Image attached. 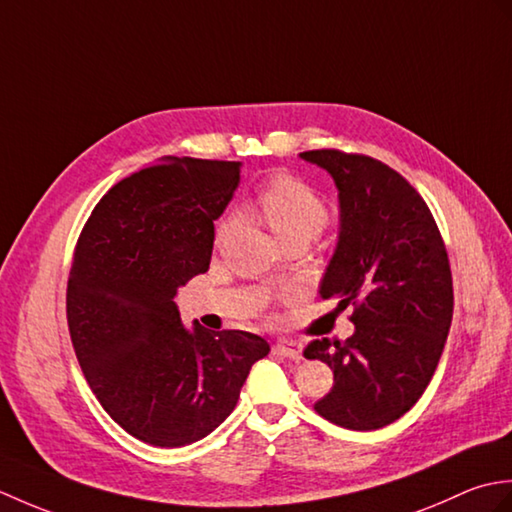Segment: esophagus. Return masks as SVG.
<instances>
[{"label": "esophagus", "instance_id": "esophagus-1", "mask_svg": "<svg viewBox=\"0 0 512 512\" xmlns=\"http://www.w3.org/2000/svg\"><path fill=\"white\" fill-rule=\"evenodd\" d=\"M275 352L286 358H292V361H301V345L297 341L281 339L275 343Z\"/></svg>", "mask_w": 512, "mask_h": 512}]
</instances>
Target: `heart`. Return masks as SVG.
Wrapping results in <instances>:
<instances>
[{
    "mask_svg": "<svg viewBox=\"0 0 512 512\" xmlns=\"http://www.w3.org/2000/svg\"><path fill=\"white\" fill-rule=\"evenodd\" d=\"M257 206L279 242L295 235L310 239L317 237L330 220L328 206L319 195L308 184L290 176H275L266 180L257 191ZM233 224V220L220 224L217 242H222L231 233Z\"/></svg>",
    "mask_w": 512,
    "mask_h": 512,
    "instance_id": "b5f03b06",
    "label": "heart"
}]
</instances>
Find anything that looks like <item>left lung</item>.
<instances>
[{"label":"left lung","instance_id":"obj_1","mask_svg":"<svg viewBox=\"0 0 512 512\" xmlns=\"http://www.w3.org/2000/svg\"><path fill=\"white\" fill-rule=\"evenodd\" d=\"M299 158L339 191V237L319 295L354 306L352 336L303 352L334 372L314 409L345 429H380L416 405L438 367L453 319L447 248L420 193L383 162L336 149Z\"/></svg>","mask_w":512,"mask_h":512}]
</instances>
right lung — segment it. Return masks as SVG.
Here are the masks:
<instances>
[{"mask_svg":"<svg viewBox=\"0 0 512 512\" xmlns=\"http://www.w3.org/2000/svg\"><path fill=\"white\" fill-rule=\"evenodd\" d=\"M242 162L167 156L96 204L74 250L68 325L103 409L154 447H184L220 427L250 367L270 352L242 330L182 323L178 288L211 264L215 220Z\"/></svg>","mask_w":512,"mask_h":512,"instance_id":"1","label":"right lung"}]
</instances>
